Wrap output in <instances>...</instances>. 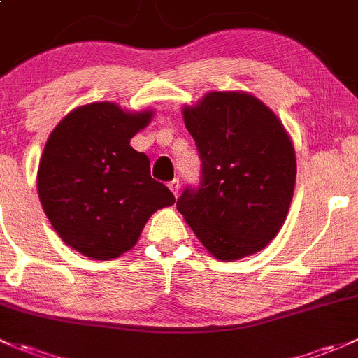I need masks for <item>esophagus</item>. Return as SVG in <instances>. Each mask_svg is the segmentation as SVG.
<instances>
[{"mask_svg":"<svg viewBox=\"0 0 358 358\" xmlns=\"http://www.w3.org/2000/svg\"><path fill=\"white\" fill-rule=\"evenodd\" d=\"M169 187H171V191H172V193H174V196L178 198V196H179V189H180V182H179V179L171 180V182H169Z\"/></svg>","mask_w":358,"mask_h":358,"instance_id":"1","label":"esophagus"}]
</instances>
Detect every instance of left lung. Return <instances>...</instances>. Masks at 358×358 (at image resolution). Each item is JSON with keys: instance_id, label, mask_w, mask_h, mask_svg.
<instances>
[{"instance_id": "left-lung-1", "label": "left lung", "mask_w": 358, "mask_h": 358, "mask_svg": "<svg viewBox=\"0 0 358 358\" xmlns=\"http://www.w3.org/2000/svg\"><path fill=\"white\" fill-rule=\"evenodd\" d=\"M182 115L201 158V182L184 189L178 210L215 259L260 252L285 224L296 180L285 125L241 91H213Z\"/></svg>"}]
</instances>
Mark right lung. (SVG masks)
I'll return each instance as SVG.
<instances>
[{"mask_svg": "<svg viewBox=\"0 0 358 358\" xmlns=\"http://www.w3.org/2000/svg\"><path fill=\"white\" fill-rule=\"evenodd\" d=\"M152 110L125 112L110 101L72 110L48 138L38 169V193L65 245L94 260H112L138 243L152 213L174 205L165 184L131 138Z\"/></svg>", "mask_w": 358, "mask_h": 358, "instance_id": "add662e5", "label": "right lung"}]
</instances>
